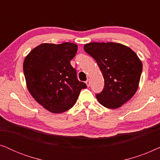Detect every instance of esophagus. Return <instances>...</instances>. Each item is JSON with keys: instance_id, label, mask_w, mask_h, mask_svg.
Here are the masks:
<instances>
[{"instance_id": "obj_1", "label": "esophagus", "mask_w": 160, "mask_h": 160, "mask_svg": "<svg viewBox=\"0 0 160 160\" xmlns=\"http://www.w3.org/2000/svg\"><path fill=\"white\" fill-rule=\"evenodd\" d=\"M86 84H87V87H89V86H90V80H89V79H87V81H86Z\"/></svg>"}]
</instances>
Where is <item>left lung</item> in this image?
I'll return each mask as SVG.
<instances>
[{"label": "left lung", "mask_w": 160, "mask_h": 160, "mask_svg": "<svg viewBox=\"0 0 160 160\" xmlns=\"http://www.w3.org/2000/svg\"><path fill=\"white\" fill-rule=\"evenodd\" d=\"M84 51L97 62L104 78V88L96 98L102 106L116 109L136 92L142 72V62L130 48L119 43L92 42Z\"/></svg>", "instance_id": "obj_1"}]
</instances>
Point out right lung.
Returning <instances> with one entry per match:
<instances>
[{
	"mask_svg": "<svg viewBox=\"0 0 160 160\" xmlns=\"http://www.w3.org/2000/svg\"><path fill=\"white\" fill-rule=\"evenodd\" d=\"M78 50L76 43H42L25 57L23 71L32 98L47 111L60 113L76 103L85 83L77 79L71 60Z\"/></svg>",
	"mask_w": 160,
	"mask_h": 160,
	"instance_id": "obj_1",
	"label": "right lung"
}]
</instances>
